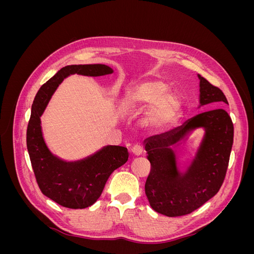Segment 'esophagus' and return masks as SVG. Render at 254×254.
I'll list each match as a JSON object with an SVG mask.
<instances>
[{
  "instance_id": "34e87169",
  "label": "esophagus",
  "mask_w": 254,
  "mask_h": 254,
  "mask_svg": "<svg viewBox=\"0 0 254 254\" xmlns=\"http://www.w3.org/2000/svg\"><path fill=\"white\" fill-rule=\"evenodd\" d=\"M131 152L133 153L134 156H136V157H139V156H141L142 153H143V147L141 145H134L133 147L131 148Z\"/></svg>"
}]
</instances>
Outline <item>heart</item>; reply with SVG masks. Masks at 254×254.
I'll list each match as a JSON object with an SVG mask.
<instances>
[{
  "label": "heart",
  "mask_w": 254,
  "mask_h": 254,
  "mask_svg": "<svg viewBox=\"0 0 254 254\" xmlns=\"http://www.w3.org/2000/svg\"><path fill=\"white\" fill-rule=\"evenodd\" d=\"M168 91L170 84L163 80H146L123 95L120 109L125 114H136L150 104L142 119V126L163 131L174 124L183 108L182 98Z\"/></svg>",
  "instance_id": "1"
}]
</instances>
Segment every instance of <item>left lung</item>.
Returning a JSON list of instances; mask_svg holds the SVG:
<instances>
[{
  "mask_svg": "<svg viewBox=\"0 0 254 254\" xmlns=\"http://www.w3.org/2000/svg\"><path fill=\"white\" fill-rule=\"evenodd\" d=\"M198 78L199 107L212 103L228 105L220 89L200 75ZM197 127H203L205 135L195 158L181 173L173 148ZM233 133V123L227 111L215 108L195 115L171 131L146 139L144 147L150 173L145 183V194L152 209L168 217L183 216L216 195L226 177Z\"/></svg>",
  "mask_w": 254,
  "mask_h": 254,
  "instance_id": "obj_1",
  "label": "left lung"
}]
</instances>
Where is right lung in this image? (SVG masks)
<instances>
[{
  "label": "right lung",
  "instance_id": "obj_1",
  "mask_svg": "<svg viewBox=\"0 0 254 254\" xmlns=\"http://www.w3.org/2000/svg\"><path fill=\"white\" fill-rule=\"evenodd\" d=\"M113 73L105 64H72L59 70L38 91L27 126L26 145L30 162L42 194L68 209H84L102 195L110 175L125 164L128 150L123 146L108 145L93 155L78 161L61 160L54 156L44 142L41 115L54 92L67 76H103Z\"/></svg>",
  "mask_w": 254,
  "mask_h": 254
}]
</instances>
